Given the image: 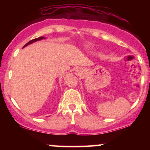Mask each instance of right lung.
Returning a JSON list of instances; mask_svg holds the SVG:
<instances>
[{
	"mask_svg": "<svg viewBox=\"0 0 150 150\" xmlns=\"http://www.w3.org/2000/svg\"><path fill=\"white\" fill-rule=\"evenodd\" d=\"M44 39V37H39V38H37V39H32V40L30 41V42H29L28 43H27V44H26L25 45L23 46V48H24V47H25V46H27V45H29V44H32V43H33V42H37V41L42 40V39Z\"/></svg>",
	"mask_w": 150,
	"mask_h": 150,
	"instance_id": "obj_1",
	"label": "right lung"
}]
</instances>
